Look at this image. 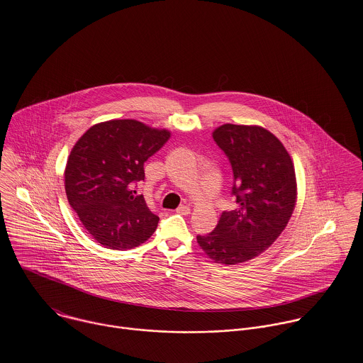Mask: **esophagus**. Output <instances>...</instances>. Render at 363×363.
Listing matches in <instances>:
<instances>
[{
	"instance_id": "34e87169",
	"label": "esophagus",
	"mask_w": 363,
	"mask_h": 363,
	"mask_svg": "<svg viewBox=\"0 0 363 363\" xmlns=\"http://www.w3.org/2000/svg\"><path fill=\"white\" fill-rule=\"evenodd\" d=\"M177 213H179V215H189L190 207H188V206H181V207L177 208Z\"/></svg>"
}]
</instances>
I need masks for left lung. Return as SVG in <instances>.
<instances>
[{"label": "left lung", "instance_id": "1", "mask_svg": "<svg viewBox=\"0 0 363 363\" xmlns=\"http://www.w3.org/2000/svg\"><path fill=\"white\" fill-rule=\"evenodd\" d=\"M212 138L230 160L238 204L223 211L213 231L197 235L200 247L218 264L257 257L281 234L293 215L296 179L291 156L261 126L225 123Z\"/></svg>", "mask_w": 363, "mask_h": 363}]
</instances>
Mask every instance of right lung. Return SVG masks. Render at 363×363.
Returning <instances> with one entry per match:
<instances>
[{
  "label": "right lung",
  "instance_id": "add662e5",
  "mask_svg": "<svg viewBox=\"0 0 363 363\" xmlns=\"http://www.w3.org/2000/svg\"><path fill=\"white\" fill-rule=\"evenodd\" d=\"M170 138L166 129L136 120H111L91 126L70 151L65 191L96 242L113 250L147 241L159 218L133 185L144 179V163Z\"/></svg>",
  "mask_w": 363,
  "mask_h": 363
}]
</instances>
